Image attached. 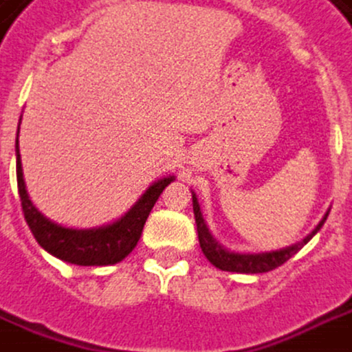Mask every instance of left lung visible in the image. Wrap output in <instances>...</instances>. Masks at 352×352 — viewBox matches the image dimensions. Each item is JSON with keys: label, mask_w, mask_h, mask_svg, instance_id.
Wrapping results in <instances>:
<instances>
[{"label": "left lung", "mask_w": 352, "mask_h": 352, "mask_svg": "<svg viewBox=\"0 0 352 352\" xmlns=\"http://www.w3.org/2000/svg\"><path fill=\"white\" fill-rule=\"evenodd\" d=\"M193 199V214H195V225H197V238H199V246L204 250L205 258L213 263L214 267H219L221 271H234V273H265V271L275 270L283 265L287 259H291L304 244L310 242V238L324 226L327 214H324V219L320 221V225L314 228L308 236L304 238L302 242L294 244V246L283 248V250H275V252H265V254H236V252H228L221 246L209 232V228L205 225L204 214L199 209V201L195 197V193L192 192Z\"/></svg>", "instance_id": "1"}]
</instances>
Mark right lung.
I'll use <instances>...</instances> for the list:
<instances>
[{
    "mask_svg": "<svg viewBox=\"0 0 352 352\" xmlns=\"http://www.w3.org/2000/svg\"><path fill=\"white\" fill-rule=\"evenodd\" d=\"M174 180V176H166L162 180L148 186V190L139 201L122 219L116 223L98 228H65L56 225L28 199L27 186L23 180V166L19 155V133H16V188L21 197V207L25 213L30 232L36 242L50 252L52 256L63 259L75 265H114L126 258L127 254L138 246L143 226L151 209L155 207L162 190Z\"/></svg>",
    "mask_w": 352,
    "mask_h": 352,
    "instance_id": "add662e5",
    "label": "right lung"
}]
</instances>
